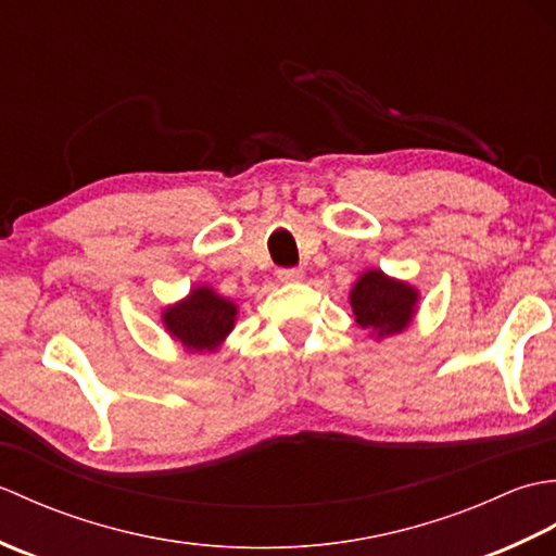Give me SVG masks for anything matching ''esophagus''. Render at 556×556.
<instances>
[{"label": "esophagus", "instance_id": "obj_1", "mask_svg": "<svg viewBox=\"0 0 556 556\" xmlns=\"http://www.w3.org/2000/svg\"><path fill=\"white\" fill-rule=\"evenodd\" d=\"M279 281H285V285H291V281H301L305 277V271L301 267H291V269H279L277 271Z\"/></svg>", "mask_w": 556, "mask_h": 556}]
</instances>
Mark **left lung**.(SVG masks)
<instances>
[{
  "label": "left lung",
  "mask_w": 556,
  "mask_h": 556,
  "mask_svg": "<svg viewBox=\"0 0 556 556\" xmlns=\"http://www.w3.org/2000/svg\"><path fill=\"white\" fill-rule=\"evenodd\" d=\"M356 323L372 339L396 337L418 315L420 291L404 279L389 277L382 269H365L349 293Z\"/></svg>",
  "instance_id": "1"
}]
</instances>
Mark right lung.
Masks as SVG:
<instances>
[{
	"mask_svg": "<svg viewBox=\"0 0 556 556\" xmlns=\"http://www.w3.org/2000/svg\"><path fill=\"white\" fill-rule=\"evenodd\" d=\"M236 315L239 305L200 285L162 311V325L186 353H215L231 334Z\"/></svg>",
	"mask_w": 556,
	"mask_h": 556,
	"instance_id": "right-lung-1",
	"label": "right lung"
}]
</instances>
